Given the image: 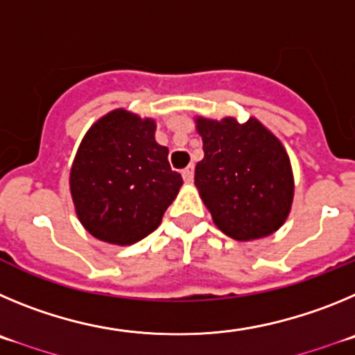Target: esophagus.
Returning <instances> with one entry per match:
<instances>
[{
    "instance_id": "obj_1",
    "label": "esophagus",
    "mask_w": 355,
    "mask_h": 355,
    "mask_svg": "<svg viewBox=\"0 0 355 355\" xmlns=\"http://www.w3.org/2000/svg\"><path fill=\"white\" fill-rule=\"evenodd\" d=\"M182 177H184L185 182H193L194 177V166H187L184 171H182Z\"/></svg>"
}]
</instances>
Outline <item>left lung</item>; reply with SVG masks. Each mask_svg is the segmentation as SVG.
Returning <instances> with one entry per match:
<instances>
[{
	"label": "left lung",
	"mask_w": 355,
	"mask_h": 355,
	"mask_svg": "<svg viewBox=\"0 0 355 355\" xmlns=\"http://www.w3.org/2000/svg\"><path fill=\"white\" fill-rule=\"evenodd\" d=\"M205 157L194 184L216 226L235 241L276 232L290 214L293 175L286 150L257 118H196Z\"/></svg>",
	"instance_id": "left-lung-1"
}]
</instances>
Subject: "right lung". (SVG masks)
<instances>
[{"label":"right lung","mask_w":355,"mask_h":355,"mask_svg":"<svg viewBox=\"0 0 355 355\" xmlns=\"http://www.w3.org/2000/svg\"><path fill=\"white\" fill-rule=\"evenodd\" d=\"M180 173L155 141V122L114 110L90 127L70 170L79 221L95 239L129 245L154 232L177 198Z\"/></svg>","instance_id":"add662e5"}]
</instances>
